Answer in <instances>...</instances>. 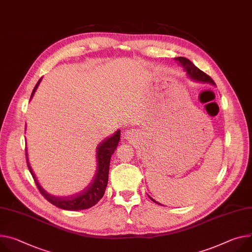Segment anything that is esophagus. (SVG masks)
Listing matches in <instances>:
<instances>
[{"label": "esophagus", "instance_id": "esophagus-1", "mask_svg": "<svg viewBox=\"0 0 252 252\" xmlns=\"http://www.w3.org/2000/svg\"><path fill=\"white\" fill-rule=\"evenodd\" d=\"M128 134H130V130H129V131H126V135H128Z\"/></svg>", "mask_w": 252, "mask_h": 252}]
</instances>
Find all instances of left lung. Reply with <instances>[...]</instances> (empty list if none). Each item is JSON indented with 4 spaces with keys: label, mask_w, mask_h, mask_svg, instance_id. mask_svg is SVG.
<instances>
[{
    "label": "left lung",
    "mask_w": 252,
    "mask_h": 252,
    "mask_svg": "<svg viewBox=\"0 0 252 252\" xmlns=\"http://www.w3.org/2000/svg\"><path fill=\"white\" fill-rule=\"evenodd\" d=\"M175 60L178 61V63H179L183 68H184L185 72L187 73V75H188L192 80L197 81V82L211 83V84H213V85H216L215 82L212 80V78H211L209 75H207L206 73H204L203 71H201V70L199 69V68L196 67L189 59H187V58H185V57H176ZM149 197H150V196H149ZM150 199H151L153 202H155V203H157V204H158V205H162L161 203H158V202H157L156 200H154L152 197H150Z\"/></svg>",
    "instance_id": "8db88e82"
}]
</instances>
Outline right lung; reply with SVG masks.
Wrapping results in <instances>:
<instances>
[{"label": "right lung", "instance_id": "obj_1", "mask_svg": "<svg viewBox=\"0 0 252 252\" xmlns=\"http://www.w3.org/2000/svg\"><path fill=\"white\" fill-rule=\"evenodd\" d=\"M42 78L39 79L36 86L34 87L32 94L30 97V100L32 99L34 94L40 84V81ZM121 140V130L118 129L112 135L108 136L107 139L102 141L98 147L96 148V173L94 174V177L93 179V182L79 194H76L75 196L70 197H58L53 196L49 193L45 191L40 183L38 182L36 175L34 171L32 170L29 158H28V153L26 149V158H27V165L29 168V171L36 183V185L40 191V193L44 196V198L47 201H49L51 204L55 205L56 207L64 210H69V211H78L83 209H88L93 207L95 204L98 203V201L103 197L107 182H108V171H109V163H110V158L114 151L117 150L119 143Z\"/></svg>", "mask_w": 252, "mask_h": 252}]
</instances>
